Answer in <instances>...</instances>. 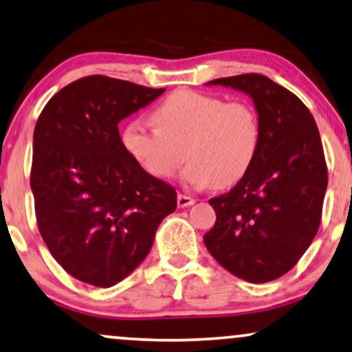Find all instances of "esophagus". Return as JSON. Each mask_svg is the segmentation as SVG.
I'll use <instances>...</instances> for the list:
<instances>
[{
    "label": "esophagus",
    "mask_w": 352,
    "mask_h": 352,
    "mask_svg": "<svg viewBox=\"0 0 352 352\" xmlns=\"http://www.w3.org/2000/svg\"><path fill=\"white\" fill-rule=\"evenodd\" d=\"M192 204H195V200L190 197V195L177 194V207H179V208L190 207V205H192Z\"/></svg>",
    "instance_id": "esophagus-1"
}]
</instances>
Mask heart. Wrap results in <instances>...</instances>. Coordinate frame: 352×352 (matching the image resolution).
<instances>
[{"mask_svg":"<svg viewBox=\"0 0 352 352\" xmlns=\"http://www.w3.org/2000/svg\"><path fill=\"white\" fill-rule=\"evenodd\" d=\"M155 126L132 120L122 129V147L145 171L171 177L184 158L182 179L192 187H230L243 179L260 144V122L245 102L177 90L152 111ZM186 153H184V148Z\"/></svg>","mask_w":352,"mask_h":352,"instance_id":"heart-1","label":"heart"}]
</instances>
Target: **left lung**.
Masks as SVG:
<instances>
[{
	"label": "left lung",
	"instance_id": "obj_1",
	"mask_svg": "<svg viewBox=\"0 0 352 352\" xmlns=\"http://www.w3.org/2000/svg\"><path fill=\"white\" fill-rule=\"evenodd\" d=\"M207 85L231 87L252 98L260 144L243 179L208 200L217 221L204 243L241 280H276L298 263L320 226L328 171L318 127L293 92L262 74Z\"/></svg>",
	"mask_w": 352,
	"mask_h": 352
}]
</instances>
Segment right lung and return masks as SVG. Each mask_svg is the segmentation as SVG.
I'll return each instance as SVG.
<instances>
[{"label":"right lung","mask_w":352,"mask_h":352,"mask_svg":"<svg viewBox=\"0 0 352 352\" xmlns=\"http://www.w3.org/2000/svg\"><path fill=\"white\" fill-rule=\"evenodd\" d=\"M163 92L89 76L52 97L35 124L36 225L54 260L87 285L109 287L131 275L176 210V190L126 152L118 129Z\"/></svg>","instance_id":"right-lung-1"}]
</instances>
